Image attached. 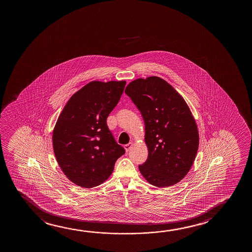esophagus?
<instances>
[{
	"label": "esophagus",
	"mask_w": 252,
	"mask_h": 252,
	"mask_svg": "<svg viewBox=\"0 0 252 252\" xmlns=\"http://www.w3.org/2000/svg\"><path fill=\"white\" fill-rule=\"evenodd\" d=\"M132 143H129V144H127V145H124V148L126 152H129L130 150H131V147H132Z\"/></svg>",
	"instance_id": "34e87169"
}]
</instances>
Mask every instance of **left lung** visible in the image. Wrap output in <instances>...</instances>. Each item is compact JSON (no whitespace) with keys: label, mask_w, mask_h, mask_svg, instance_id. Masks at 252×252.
<instances>
[{"label":"left lung","mask_w":252,"mask_h":252,"mask_svg":"<svg viewBox=\"0 0 252 252\" xmlns=\"http://www.w3.org/2000/svg\"><path fill=\"white\" fill-rule=\"evenodd\" d=\"M125 93L145 121L148 158L138 165L140 173L158 188L179 183L191 169L199 146L196 123L185 100L158 76L135 80Z\"/></svg>","instance_id":"8db88e82"}]
</instances>
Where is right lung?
Segmentation results:
<instances>
[{
    "mask_svg": "<svg viewBox=\"0 0 252 252\" xmlns=\"http://www.w3.org/2000/svg\"><path fill=\"white\" fill-rule=\"evenodd\" d=\"M125 86V81L88 83L70 97L57 121L52 135L56 158L78 186L90 189L103 183L126 152L107 125Z\"/></svg>",
    "mask_w": 252,
    "mask_h": 252,
    "instance_id": "1",
    "label": "right lung"
}]
</instances>
